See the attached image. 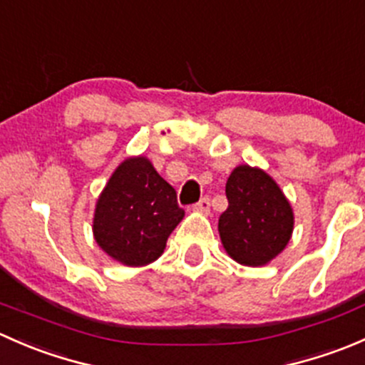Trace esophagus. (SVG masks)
I'll list each match as a JSON object with an SVG mask.
<instances>
[{
  "mask_svg": "<svg viewBox=\"0 0 365 365\" xmlns=\"http://www.w3.org/2000/svg\"><path fill=\"white\" fill-rule=\"evenodd\" d=\"M194 210H196V212H201V213H208L210 212V200H208V197H203V200L197 201V203L194 205Z\"/></svg>",
  "mask_w": 365,
  "mask_h": 365,
  "instance_id": "esophagus-1",
  "label": "esophagus"
}]
</instances>
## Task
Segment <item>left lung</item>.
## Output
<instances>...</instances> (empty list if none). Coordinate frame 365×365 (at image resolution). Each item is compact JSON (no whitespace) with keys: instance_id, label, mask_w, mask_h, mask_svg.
Returning a JSON list of instances; mask_svg holds the SVG:
<instances>
[{"instance_id":"1","label":"left lung","mask_w":365,"mask_h":365,"mask_svg":"<svg viewBox=\"0 0 365 365\" xmlns=\"http://www.w3.org/2000/svg\"><path fill=\"white\" fill-rule=\"evenodd\" d=\"M226 197L230 205L219 217V235L230 257L245 267H263L284 251L295 217L270 175L238 165L227 178Z\"/></svg>"}]
</instances>
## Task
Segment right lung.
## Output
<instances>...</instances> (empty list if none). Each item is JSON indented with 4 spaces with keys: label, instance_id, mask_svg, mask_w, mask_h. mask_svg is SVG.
Wrapping results in <instances>:
<instances>
[{
    "label": "right lung",
    "instance_id": "obj_1",
    "mask_svg": "<svg viewBox=\"0 0 365 365\" xmlns=\"http://www.w3.org/2000/svg\"><path fill=\"white\" fill-rule=\"evenodd\" d=\"M185 212L176 190L146 157H128L98 196L93 237L98 247L127 267H145L164 252Z\"/></svg>",
    "mask_w": 365,
    "mask_h": 365
}]
</instances>
